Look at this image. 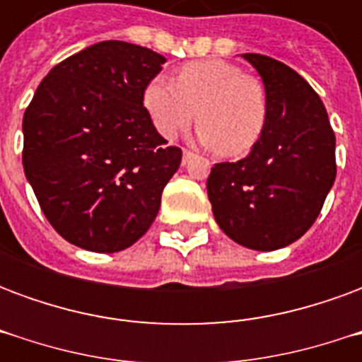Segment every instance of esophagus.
<instances>
[{"label": "esophagus", "instance_id": "esophagus-1", "mask_svg": "<svg viewBox=\"0 0 362 362\" xmlns=\"http://www.w3.org/2000/svg\"><path fill=\"white\" fill-rule=\"evenodd\" d=\"M189 158H194V153H192V151H188V149H184V153H182V163L186 165Z\"/></svg>", "mask_w": 362, "mask_h": 362}]
</instances>
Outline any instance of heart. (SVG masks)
Here are the masks:
<instances>
[{
	"label": "heart",
	"instance_id": "b5f03b06",
	"mask_svg": "<svg viewBox=\"0 0 362 362\" xmlns=\"http://www.w3.org/2000/svg\"><path fill=\"white\" fill-rule=\"evenodd\" d=\"M143 104L158 134L174 139L196 119L197 141L243 157L256 145L266 127L267 98L264 85L235 64L204 59L184 66L176 81L155 77Z\"/></svg>",
	"mask_w": 362,
	"mask_h": 362
}]
</instances>
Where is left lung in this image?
Returning <instances> with one entry per match:
<instances>
[{"mask_svg":"<svg viewBox=\"0 0 362 362\" xmlns=\"http://www.w3.org/2000/svg\"><path fill=\"white\" fill-rule=\"evenodd\" d=\"M243 58L264 81L266 127L248 157L213 166L207 196L228 238L269 252L298 240L322 211L335 180V135L295 69L262 54Z\"/></svg>","mask_w":362,"mask_h":362,"instance_id":"left-lung-1","label":"left lung"}]
</instances>
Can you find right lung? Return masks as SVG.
Segmentation results:
<instances>
[{
    "mask_svg": "<svg viewBox=\"0 0 362 362\" xmlns=\"http://www.w3.org/2000/svg\"><path fill=\"white\" fill-rule=\"evenodd\" d=\"M165 62L137 44H93L52 67L25 112V176L52 227L83 250L137 243L180 166L143 106Z\"/></svg>",
    "mask_w": 362,
    "mask_h": 362,
    "instance_id": "right-lung-1",
    "label": "right lung"
}]
</instances>
